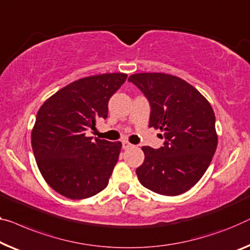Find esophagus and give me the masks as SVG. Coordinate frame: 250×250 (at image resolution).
<instances>
[{"instance_id":"esophagus-1","label":"esophagus","mask_w":250,"mask_h":250,"mask_svg":"<svg viewBox=\"0 0 250 250\" xmlns=\"http://www.w3.org/2000/svg\"><path fill=\"white\" fill-rule=\"evenodd\" d=\"M132 146H133V145L130 144L129 141H126V140L122 141V148H124V149H129V148H131Z\"/></svg>"}]
</instances>
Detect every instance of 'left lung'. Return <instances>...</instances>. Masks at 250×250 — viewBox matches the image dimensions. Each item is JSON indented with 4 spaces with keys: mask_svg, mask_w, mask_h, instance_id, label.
<instances>
[{
    "mask_svg": "<svg viewBox=\"0 0 250 250\" xmlns=\"http://www.w3.org/2000/svg\"><path fill=\"white\" fill-rule=\"evenodd\" d=\"M129 82L150 103L149 128L159 129L164 146H144L145 161L136 169L145 188L175 196L193 188L206 173L218 146L215 117L208 100L182 78L164 73H139Z\"/></svg>",
    "mask_w": 250,
    "mask_h": 250,
    "instance_id": "8db88e82",
    "label": "left lung"
}]
</instances>
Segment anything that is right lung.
I'll return each mask as SVG.
<instances>
[{"label": "right lung", "instance_id": "add662e5", "mask_svg": "<svg viewBox=\"0 0 250 250\" xmlns=\"http://www.w3.org/2000/svg\"><path fill=\"white\" fill-rule=\"evenodd\" d=\"M126 77L109 73L81 78L40 106L31 131L33 155L44 181L61 195L83 200L106 188L122 144L93 140L86 131L107 117L109 100Z\"/></svg>", "mask_w": 250, "mask_h": 250}]
</instances>
